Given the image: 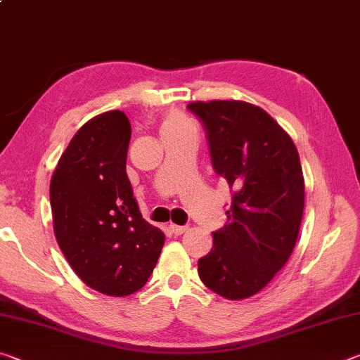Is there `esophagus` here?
<instances>
[{"label":"esophagus","mask_w":360,"mask_h":360,"mask_svg":"<svg viewBox=\"0 0 360 360\" xmlns=\"http://www.w3.org/2000/svg\"><path fill=\"white\" fill-rule=\"evenodd\" d=\"M187 229H188L187 225H176V224L169 225V231H172V233L176 235V236H179V235L184 233V231H186Z\"/></svg>","instance_id":"34e87169"}]
</instances>
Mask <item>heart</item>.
Listing matches in <instances>:
<instances>
[{
  "label": "heart",
  "mask_w": 360,
  "mask_h": 360,
  "mask_svg": "<svg viewBox=\"0 0 360 360\" xmlns=\"http://www.w3.org/2000/svg\"><path fill=\"white\" fill-rule=\"evenodd\" d=\"M184 125H191V124H188V120L184 117V115H181V114H169L168 117L165 119V122H163L162 130L179 129V127H184Z\"/></svg>",
  "instance_id": "obj_1"
}]
</instances>
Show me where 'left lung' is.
Listing matches in <instances>:
<instances>
[{
	"label": "left lung",
	"mask_w": 360,
	"mask_h": 360,
	"mask_svg": "<svg viewBox=\"0 0 360 360\" xmlns=\"http://www.w3.org/2000/svg\"><path fill=\"white\" fill-rule=\"evenodd\" d=\"M214 172L233 188L227 224L198 260L206 288L229 300L257 294L294 251L304 179L294 141L264 109L246 101H193Z\"/></svg>",
	"instance_id": "left-lung-1"
}]
</instances>
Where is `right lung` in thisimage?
<instances>
[{
    "instance_id": "add662e5",
    "label": "right lung",
    "mask_w": 360,
    "mask_h": 360,
    "mask_svg": "<svg viewBox=\"0 0 360 360\" xmlns=\"http://www.w3.org/2000/svg\"><path fill=\"white\" fill-rule=\"evenodd\" d=\"M130 138L122 111L95 115L72 136L51 181L60 249L89 288L114 297L148 283L165 243L133 197L125 169Z\"/></svg>"
}]
</instances>
